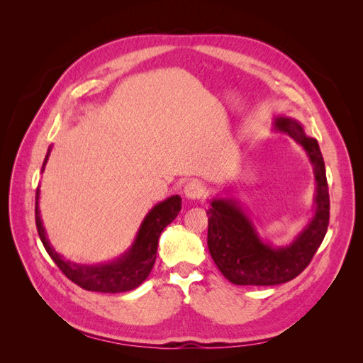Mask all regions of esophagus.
I'll return each instance as SVG.
<instances>
[{
  "label": "esophagus",
  "instance_id": "obj_1",
  "mask_svg": "<svg viewBox=\"0 0 363 363\" xmlns=\"http://www.w3.org/2000/svg\"><path fill=\"white\" fill-rule=\"evenodd\" d=\"M204 189L206 188H204V184L201 182L192 180V182H189L188 184L184 186L183 194H184V196L188 200H199V199H201V196H203Z\"/></svg>",
  "mask_w": 363,
  "mask_h": 363
}]
</instances>
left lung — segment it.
Returning a JSON list of instances; mask_svg holds the SVG:
<instances>
[{
  "mask_svg": "<svg viewBox=\"0 0 363 363\" xmlns=\"http://www.w3.org/2000/svg\"><path fill=\"white\" fill-rule=\"evenodd\" d=\"M274 131L289 135L301 145L315 174L313 215L291 244L272 247L263 240L235 196L211 200L207 247L223 276L242 286H274L295 279L309 265L327 233L330 200L324 159L318 140L304 133L298 121L276 116Z\"/></svg>",
  "mask_w": 363,
  "mask_h": 363,
  "instance_id": "obj_1",
  "label": "left lung"
}]
</instances>
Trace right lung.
Instances as JSON below:
<instances>
[{
    "label": "right lung",
    "instance_id": "right-lung-1",
    "mask_svg": "<svg viewBox=\"0 0 363 363\" xmlns=\"http://www.w3.org/2000/svg\"><path fill=\"white\" fill-rule=\"evenodd\" d=\"M51 152V147L42 164V172L45 169ZM39 188L36 189V227L38 233L50 257L54 263L62 269V272L71 281L79 284L80 288L94 292H106V294H118L136 289L142 284L152 269V265L156 262V252L159 245V236L163 232V228L171 224L175 216L182 211V199L180 195H172L169 199L157 203L151 211L145 215L142 221L136 238L131 247L121 255L119 257L96 263V265H83V263H75L65 259L60 252L54 250L50 239L47 236L45 227H43L40 211H39Z\"/></svg>",
    "mask_w": 363,
    "mask_h": 363
}]
</instances>
